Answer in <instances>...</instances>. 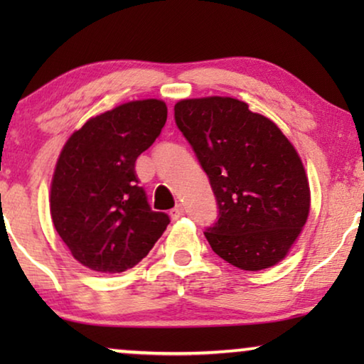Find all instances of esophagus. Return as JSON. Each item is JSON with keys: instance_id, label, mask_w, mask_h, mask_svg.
<instances>
[{"instance_id": "34e87169", "label": "esophagus", "mask_w": 364, "mask_h": 364, "mask_svg": "<svg viewBox=\"0 0 364 364\" xmlns=\"http://www.w3.org/2000/svg\"><path fill=\"white\" fill-rule=\"evenodd\" d=\"M168 215H171L172 220H178V218L183 215V207L182 205H176L171 212H168Z\"/></svg>"}]
</instances>
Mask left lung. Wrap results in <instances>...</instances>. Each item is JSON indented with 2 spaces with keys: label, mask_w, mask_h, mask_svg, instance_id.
<instances>
[{
  "label": "left lung",
  "mask_w": 364,
  "mask_h": 364,
  "mask_svg": "<svg viewBox=\"0 0 364 364\" xmlns=\"http://www.w3.org/2000/svg\"><path fill=\"white\" fill-rule=\"evenodd\" d=\"M173 112L217 198V222L203 232L212 250L240 270L277 265L310 213V186L293 144L233 97L183 99Z\"/></svg>",
  "instance_id": "left-lung-1"
}]
</instances>
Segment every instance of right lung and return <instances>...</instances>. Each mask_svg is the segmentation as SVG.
Segmentation results:
<instances>
[{"instance_id": "obj_1", "label": "right lung", "mask_w": 364, "mask_h": 364, "mask_svg": "<svg viewBox=\"0 0 364 364\" xmlns=\"http://www.w3.org/2000/svg\"><path fill=\"white\" fill-rule=\"evenodd\" d=\"M166 121L164 101H131L89 119L64 144L49 207L54 228L84 267L126 272L167 228L168 215L152 210L134 168Z\"/></svg>"}]
</instances>
